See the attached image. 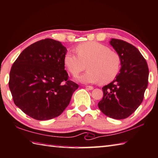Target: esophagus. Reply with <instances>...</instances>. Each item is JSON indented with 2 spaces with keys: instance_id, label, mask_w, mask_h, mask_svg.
I'll return each mask as SVG.
<instances>
[{
  "instance_id": "1",
  "label": "esophagus",
  "mask_w": 158,
  "mask_h": 158,
  "mask_svg": "<svg viewBox=\"0 0 158 158\" xmlns=\"http://www.w3.org/2000/svg\"><path fill=\"white\" fill-rule=\"evenodd\" d=\"M85 88H86L87 90H93V87L91 86V85H86V86H85Z\"/></svg>"
}]
</instances>
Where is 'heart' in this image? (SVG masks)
<instances>
[{
  "instance_id": "b5f03b06",
  "label": "heart",
  "mask_w": 158,
  "mask_h": 158,
  "mask_svg": "<svg viewBox=\"0 0 158 158\" xmlns=\"http://www.w3.org/2000/svg\"><path fill=\"white\" fill-rule=\"evenodd\" d=\"M77 55L68 52L64 62L69 73L77 76L86 68L88 70L77 79L84 84H108L116 78L121 68L119 54L106 45L95 41L85 42L76 47Z\"/></svg>"
}]
</instances>
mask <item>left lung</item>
<instances>
[{"label": "left lung", "instance_id": "8db88e82", "mask_svg": "<svg viewBox=\"0 0 158 158\" xmlns=\"http://www.w3.org/2000/svg\"><path fill=\"white\" fill-rule=\"evenodd\" d=\"M110 44L119 54L122 68L116 78L102 88L104 95L98 106L106 116L123 119L133 114L143 101L148 68L144 56L133 45L115 39Z\"/></svg>", "mask_w": 158, "mask_h": 158}]
</instances>
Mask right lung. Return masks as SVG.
<instances>
[{
    "mask_svg": "<svg viewBox=\"0 0 158 158\" xmlns=\"http://www.w3.org/2000/svg\"><path fill=\"white\" fill-rule=\"evenodd\" d=\"M66 52L59 41L43 39L25 48L11 66L9 87L14 104L33 119L60 115L79 88L65 70Z\"/></svg>",
    "mask_w": 158,
    "mask_h": 158,
    "instance_id": "add662e5",
    "label": "right lung"
}]
</instances>
